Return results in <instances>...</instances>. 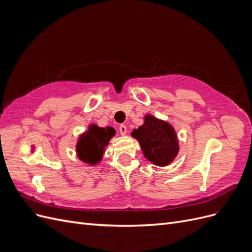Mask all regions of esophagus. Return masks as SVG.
Here are the masks:
<instances>
[{"instance_id": "34e87169", "label": "esophagus", "mask_w": 252, "mask_h": 252, "mask_svg": "<svg viewBox=\"0 0 252 252\" xmlns=\"http://www.w3.org/2000/svg\"><path fill=\"white\" fill-rule=\"evenodd\" d=\"M119 131L122 135H125L127 133V127L125 125H120L119 127Z\"/></svg>"}]
</instances>
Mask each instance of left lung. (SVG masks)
<instances>
[{
	"label": "left lung",
	"mask_w": 252,
	"mask_h": 252,
	"mask_svg": "<svg viewBox=\"0 0 252 252\" xmlns=\"http://www.w3.org/2000/svg\"><path fill=\"white\" fill-rule=\"evenodd\" d=\"M131 135L140 143L143 155L157 166L169 165L179 152V141L174 128L165 121L147 114L144 124Z\"/></svg>",
	"instance_id": "1"
}]
</instances>
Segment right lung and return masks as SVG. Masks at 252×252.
Wrapping results in <instances>:
<instances>
[{"mask_svg":"<svg viewBox=\"0 0 252 252\" xmlns=\"http://www.w3.org/2000/svg\"><path fill=\"white\" fill-rule=\"evenodd\" d=\"M114 134L116 130L112 127L103 128L90 124L88 130L80 135L75 146L79 158L89 165L97 164L103 158L105 147Z\"/></svg>","mask_w":252,"mask_h":252,"instance_id":"add662e5","label":"right lung"}]
</instances>
